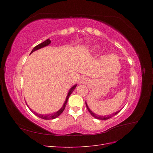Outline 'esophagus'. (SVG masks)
I'll list each match as a JSON object with an SVG mask.
<instances>
[{"instance_id":"34e87169","label":"esophagus","mask_w":153,"mask_h":153,"mask_svg":"<svg viewBox=\"0 0 153 153\" xmlns=\"http://www.w3.org/2000/svg\"><path fill=\"white\" fill-rule=\"evenodd\" d=\"M88 82L87 78H83L82 79H80V84H86V83Z\"/></svg>"}]
</instances>
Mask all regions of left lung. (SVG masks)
I'll use <instances>...</instances> for the list:
<instances>
[{"mask_svg": "<svg viewBox=\"0 0 153 153\" xmlns=\"http://www.w3.org/2000/svg\"><path fill=\"white\" fill-rule=\"evenodd\" d=\"M85 104H86V106H87V110H89V112H90V114H91L94 117H95V118H96V119H100V120H106V119H110L112 116H114V115H116V114L119 112H116V113H114V114H112V115H105V116H100V115H96V114H94L93 112H92V111L89 108V107H88V106L87 105V103H85Z\"/></svg>", "mask_w": 153, "mask_h": 153, "instance_id": "left-lung-1", "label": "left lung"}]
</instances>
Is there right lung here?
Here are the masks:
<instances>
[{"instance_id": "1", "label": "right lung", "mask_w": 153, "mask_h": 153, "mask_svg": "<svg viewBox=\"0 0 153 153\" xmlns=\"http://www.w3.org/2000/svg\"><path fill=\"white\" fill-rule=\"evenodd\" d=\"M50 43H51V41H50L49 39H47L46 41H45L44 42L41 43L38 45L37 46H36V47L33 48V50H32V52H30V53H32L33 52H34V51H36V50H38V49H40V48H41L46 47V46L48 45ZM76 87V85H74V86L71 88V89H70V91H69V92L68 93V95H67V97H66V101H65V102H64V104L63 105L61 109H60L59 111H57V112H55V113L52 114H49V115H41V114H37V113L34 112V111H32L30 108H29V109L32 111V112H33V113L36 115V116H38V117H39V118H41V119H55V118H56V117H57L58 116H59V115H61V114L63 112L64 110L65 109L66 105V103H67V102H68V100L69 97V96L71 95V94L72 93L73 91H74V89H75Z\"/></svg>"}]
</instances>
